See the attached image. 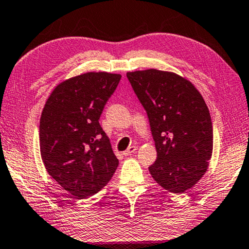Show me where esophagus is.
<instances>
[{"label": "esophagus", "instance_id": "1", "mask_svg": "<svg viewBox=\"0 0 249 249\" xmlns=\"http://www.w3.org/2000/svg\"><path fill=\"white\" fill-rule=\"evenodd\" d=\"M136 150H137V147L136 146H131L130 148H128L127 150L124 151V156H131V155L135 154Z\"/></svg>", "mask_w": 249, "mask_h": 249}]
</instances>
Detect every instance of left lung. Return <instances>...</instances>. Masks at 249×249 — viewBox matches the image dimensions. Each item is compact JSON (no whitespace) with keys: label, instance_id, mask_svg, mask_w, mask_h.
Returning <instances> with one entry per match:
<instances>
[{"label":"left lung","instance_id":"obj_1","mask_svg":"<svg viewBox=\"0 0 249 249\" xmlns=\"http://www.w3.org/2000/svg\"><path fill=\"white\" fill-rule=\"evenodd\" d=\"M127 78L146 109L157 150L149 171L157 183L182 194L200 180L213 155L208 107L189 80L175 72L147 69Z\"/></svg>","mask_w":249,"mask_h":249}]
</instances>
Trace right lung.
Segmentation results:
<instances>
[{"label": "right lung", "mask_w": 249, "mask_h": 249, "mask_svg": "<svg viewBox=\"0 0 249 249\" xmlns=\"http://www.w3.org/2000/svg\"><path fill=\"white\" fill-rule=\"evenodd\" d=\"M120 79L109 72L72 76L53 89L42 110V161L48 174L78 199L101 190L119 164L99 119Z\"/></svg>", "instance_id": "1"}]
</instances>
